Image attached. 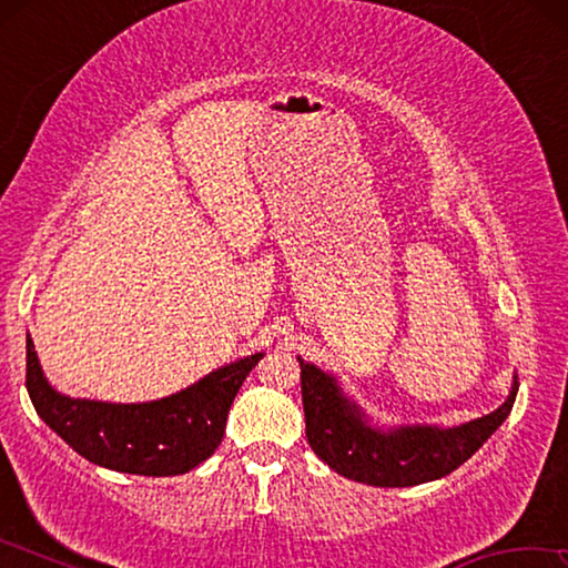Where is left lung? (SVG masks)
<instances>
[{"label":"left lung","instance_id":"obj_1","mask_svg":"<svg viewBox=\"0 0 568 568\" xmlns=\"http://www.w3.org/2000/svg\"><path fill=\"white\" fill-rule=\"evenodd\" d=\"M301 390L307 444L323 464L358 484L403 488L444 478L466 464L511 413L518 383L514 381L501 408L454 428L373 426L338 381L303 361Z\"/></svg>","mask_w":568,"mask_h":568}]
</instances>
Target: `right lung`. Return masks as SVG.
<instances>
[{
	"mask_svg": "<svg viewBox=\"0 0 568 568\" xmlns=\"http://www.w3.org/2000/svg\"><path fill=\"white\" fill-rule=\"evenodd\" d=\"M263 353L223 365L175 396L150 403L70 398L47 383L27 335V390L34 410L92 464L138 476H180L215 454L247 373Z\"/></svg>",
	"mask_w": 568,
	"mask_h": 568,
	"instance_id": "right-lung-1",
	"label": "right lung"
}]
</instances>
